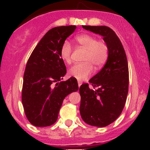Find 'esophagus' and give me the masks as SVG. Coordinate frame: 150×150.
<instances>
[{"label": "esophagus", "mask_w": 150, "mask_h": 150, "mask_svg": "<svg viewBox=\"0 0 150 150\" xmlns=\"http://www.w3.org/2000/svg\"><path fill=\"white\" fill-rule=\"evenodd\" d=\"M82 85V82L81 81H78V86H79V87H80V86Z\"/></svg>", "instance_id": "1"}]
</instances>
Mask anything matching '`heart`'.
Wrapping results in <instances>:
<instances>
[{
    "mask_svg": "<svg viewBox=\"0 0 150 150\" xmlns=\"http://www.w3.org/2000/svg\"><path fill=\"white\" fill-rule=\"evenodd\" d=\"M76 41L79 46L86 50L83 62L72 66L69 70V75L78 80H83L93 73V67L98 70L104 66L108 58L109 50L107 43L103 40H98L96 37L84 34L76 37ZM60 55L67 64L72 61V45L69 41H64L61 47Z\"/></svg>",
    "mask_w": 150,
    "mask_h": 150,
    "instance_id": "obj_1",
    "label": "heart"
}]
</instances>
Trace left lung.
<instances>
[{
  "label": "left lung",
  "mask_w": 150,
  "mask_h": 150,
  "mask_svg": "<svg viewBox=\"0 0 150 150\" xmlns=\"http://www.w3.org/2000/svg\"><path fill=\"white\" fill-rule=\"evenodd\" d=\"M103 37L109 50L103 68L89 79L93 88L84 83L79 87V112L83 121L92 126H107L121 114L128 92V66L122 44L116 33L107 26L83 25Z\"/></svg>",
  "instance_id": "left-lung-1"
}]
</instances>
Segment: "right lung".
<instances>
[{
  "mask_svg": "<svg viewBox=\"0 0 150 150\" xmlns=\"http://www.w3.org/2000/svg\"><path fill=\"white\" fill-rule=\"evenodd\" d=\"M76 28L69 25L50 29L40 40L28 61L22 101L26 117L34 126L53 125L64 99L79 89L74 77L61 81L67 73L60 55L61 47Z\"/></svg>",
  "mask_w": 150,
  "mask_h": 150,
  "instance_id": "add662e5",
  "label": "right lung"
}]
</instances>
